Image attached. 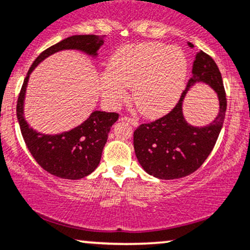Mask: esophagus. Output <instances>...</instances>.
Returning <instances> with one entry per match:
<instances>
[{
	"label": "esophagus",
	"mask_w": 250,
	"mask_h": 250,
	"mask_svg": "<svg viewBox=\"0 0 250 250\" xmlns=\"http://www.w3.org/2000/svg\"><path fill=\"white\" fill-rule=\"evenodd\" d=\"M120 120H122V121H127V122H129V123H131V125H134L135 128L138 127V125H140V122H138V120L132 119V118H128V116H122V118L120 119Z\"/></svg>",
	"instance_id": "obj_1"
}]
</instances>
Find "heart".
<instances>
[{"mask_svg":"<svg viewBox=\"0 0 250 250\" xmlns=\"http://www.w3.org/2000/svg\"><path fill=\"white\" fill-rule=\"evenodd\" d=\"M188 61L179 47L159 42L125 46L109 60L100 76L99 92L110 107L119 106L134 86V102L141 113L157 116L176 103L185 88Z\"/></svg>","mask_w":250,"mask_h":250,"instance_id":"1","label":"heart"}]
</instances>
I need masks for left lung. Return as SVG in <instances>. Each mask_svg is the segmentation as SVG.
<instances>
[{
	"label": "left lung",
	"instance_id": "obj_1",
	"mask_svg": "<svg viewBox=\"0 0 250 250\" xmlns=\"http://www.w3.org/2000/svg\"><path fill=\"white\" fill-rule=\"evenodd\" d=\"M188 45L194 47L190 42ZM191 74L174 108L156 121L141 125L134 132V148L138 163L154 178L174 180L194 173L209 157L223 128L226 93L216 62L200 50L196 54ZM197 83L209 84L217 94L220 104L216 118L203 127L190 125L183 115L184 98Z\"/></svg>",
	"mask_w": 250,
	"mask_h": 250
}]
</instances>
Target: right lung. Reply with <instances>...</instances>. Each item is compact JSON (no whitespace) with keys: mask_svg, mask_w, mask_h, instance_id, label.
I'll use <instances>...</instances> for the list:
<instances>
[{"mask_svg":"<svg viewBox=\"0 0 250 250\" xmlns=\"http://www.w3.org/2000/svg\"><path fill=\"white\" fill-rule=\"evenodd\" d=\"M104 45V36L77 34L43 50L31 65L17 102V120L24 142L36 162L49 174L61 179L78 180L91 174L100 163L108 132L118 121L116 113L93 110L77 127L61 134H42L30 127L24 116V102L30 75L40 62L61 50H80L93 59Z\"/></svg>","mask_w":250,"mask_h":250,"instance_id":"1","label":"right lung"}]
</instances>
